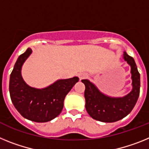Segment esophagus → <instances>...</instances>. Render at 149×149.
Masks as SVG:
<instances>
[{
  "mask_svg": "<svg viewBox=\"0 0 149 149\" xmlns=\"http://www.w3.org/2000/svg\"><path fill=\"white\" fill-rule=\"evenodd\" d=\"M79 79L82 80L84 79H86L88 77V74L85 73H82L79 74Z\"/></svg>",
  "mask_w": 149,
  "mask_h": 149,
  "instance_id": "obj_1",
  "label": "esophagus"
}]
</instances>
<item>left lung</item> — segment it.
I'll return each mask as SVG.
<instances>
[{
	"mask_svg": "<svg viewBox=\"0 0 149 149\" xmlns=\"http://www.w3.org/2000/svg\"><path fill=\"white\" fill-rule=\"evenodd\" d=\"M123 58L131 67L133 90L124 97H109L99 91L95 85L82 79L85 85V109L91 117L103 122H115L126 117L135 107L139 96L140 74L134 59L126 52Z\"/></svg>",
	"mask_w": 149,
	"mask_h": 149,
	"instance_id": "8db88e82",
	"label": "left lung"
}]
</instances>
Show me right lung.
Returning a JSON list of instances; mask_svg holds the SVG:
<instances>
[{"label":"right lung","instance_id":"obj_1","mask_svg":"<svg viewBox=\"0 0 149 149\" xmlns=\"http://www.w3.org/2000/svg\"><path fill=\"white\" fill-rule=\"evenodd\" d=\"M31 52V49H28L15 62L10 78V98L23 117L35 122H46L61 112L64 98L79 78L58 80L43 89L29 87L22 77L21 69Z\"/></svg>","mask_w":149,"mask_h":149}]
</instances>
